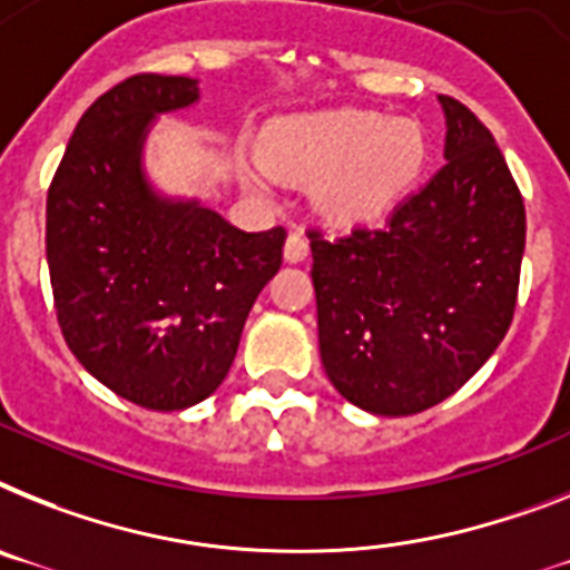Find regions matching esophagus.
<instances>
[{"mask_svg":"<svg viewBox=\"0 0 570 570\" xmlns=\"http://www.w3.org/2000/svg\"><path fill=\"white\" fill-rule=\"evenodd\" d=\"M309 255V243L307 237L301 232H289V237H286V246H284V257L289 263H301L304 257Z\"/></svg>","mask_w":570,"mask_h":570,"instance_id":"1","label":"esophagus"}]
</instances>
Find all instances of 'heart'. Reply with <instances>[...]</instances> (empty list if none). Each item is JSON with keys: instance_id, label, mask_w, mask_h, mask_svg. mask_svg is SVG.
Segmentation results:
<instances>
[{"instance_id": "heart-1", "label": "heart", "mask_w": 570, "mask_h": 570, "mask_svg": "<svg viewBox=\"0 0 570 570\" xmlns=\"http://www.w3.org/2000/svg\"><path fill=\"white\" fill-rule=\"evenodd\" d=\"M263 159L248 161L252 185L266 188L269 170L295 181H315V205L330 219L371 223L400 203L425 161L417 124L376 112L295 115L266 130Z\"/></svg>"}]
</instances>
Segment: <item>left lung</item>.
Wrapping results in <instances>:
<instances>
[{
	"mask_svg": "<svg viewBox=\"0 0 570 570\" xmlns=\"http://www.w3.org/2000/svg\"><path fill=\"white\" fill-rule=\"evenodd\" d=\"M446 165L382 228L307 232L322 365L338 394L382 417L455 394L510 330L524 203L495 138L440 95Z\"/></svg>",
	"mask_w": 570,
	"mask_h": 570,
	"instance_id": "left-lung-1",
	"label": "left lung"
}]
</instances>
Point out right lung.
<instances>
[{
  "label": "right lung",
  "mask_w": 570,
  "mask_h": 570,
  "mask_svg": "<svg viewBox=\"0 0 570 570\" xmlns=\"http://www.w3.org/2000/svg\"><path fill=\"white\" fill-rule=\"evenodd\" d=\"M199 100L194 78L132 75L69 138L46 199V257L69 351L109 391L153 411L203 403L226 380L286 232L248 234L141 167L156 115Z\"/></svg>",
  "instance_id": "1"
}]
</instances>
